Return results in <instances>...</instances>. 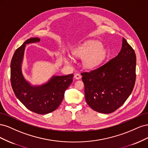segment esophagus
<instances>
[{"mask_svg":"<svg viewBox=\"0 0 148 148\" xmlns=\"http://www.w3.org/2000/svg\"><path fill=\"white\" fill-rule=\"evenodd\" d=\"M74 78L76 79H79L82 78V75L80 74H78V73H77L75 74V76H74Z\"/></svg>","mask_w":148,"mask_h":148,"instance_id":"1","label":"esophagus"}]
</instances>
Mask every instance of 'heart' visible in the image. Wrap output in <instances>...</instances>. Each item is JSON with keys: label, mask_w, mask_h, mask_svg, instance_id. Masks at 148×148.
<instances>
[{"label": "heart", "mask_w": 148, "mask_h": 148, "mask_svg": "<svg viewBox=\"0 0 148 148\" xmlns=\"http://www.w3.org/2000/svg\"><path fill=\"white\" fill-rule=\"evenodd\" d=\"M73 54L77 57L83 59V65L87 69H94L99 65L107 55L106 49L100 42L89 41L75 47ZM66 61L69 60L68 57H65Z\"/></svg>", "instance_id": "b5f03b06"}]
</instances>
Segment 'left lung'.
I'll use <instances>...</instances> for the list:
<instances>
[{
  "mask_svg": "<svg viewBox=\"0 0 148 148\" xmlns=\"http://www.w3.org/2000/svg\"><path fill=\"white\" fill-rule=\"evenodd\" d=\"M136 54L127 40L117 56L90 72L82 73L85 99L92 109L110 114L131 95L136 79Z\"/></svg>",
  "mask_w": 148,
  "mask_h": 148,
  "instance_id": "left-lung-1",
  "label": "left lung"
}]
</instances>
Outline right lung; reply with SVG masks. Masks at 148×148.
Masks as SVG:
<instances>
[{
    "label": "right lung",
    "mask_w": 148,
    "mask_h": 148,
    "mask_svg": "<svg viewBox=\"0 0 148 148\" xmlns=\"http://www.w3.org/2000/svg\"><path fill=\"white\" fill-rule=\"evenodd\" d=\"M39 42V38H31L15 51L10 64V80L16 97L26 108L39 114H47L60 104L65 90L73 82V74L53 75L41 85L30 84L22 71L25 50L26 44Z\"/></svg>",
    "instance_id": "add662e5"
}]
</instances>
